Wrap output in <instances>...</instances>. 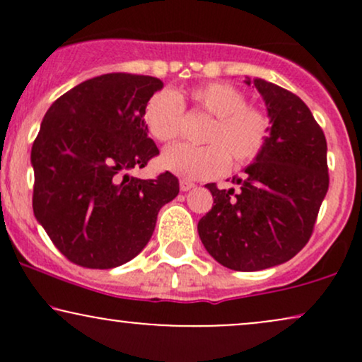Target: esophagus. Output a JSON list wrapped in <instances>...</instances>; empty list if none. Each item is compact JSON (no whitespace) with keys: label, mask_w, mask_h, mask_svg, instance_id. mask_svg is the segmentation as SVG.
<instances>
[{"label":"esophagus","mask_w":362,"mask_h":362,"mask_svg":"<svg viewBox=\"0 0 362 362\" xmlns=\"http://www.w3.org/2000/svg\"><path fill=\"white\" fill-rule=\"evenodd\" d=\"M194 187H195L194 182L187 180V178H182V180H180V190H182V192H187V190L194 189Z\"/></svg>","instance_id":"esophagus-1"}]
</instances>
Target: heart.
<instances>
[{
    "label": "heart",
    "mask_w": 362,
    "mask_h": 362,
    "mask_svg": "<svg viewBox=\"0 0 362 362\" xmlns=\"http://www.w3.org/2000/svg\"><path fill=\"white\" fill-rule=\"evenodd\" d=\"M213 117L202 141L206 146L173 144L161 155V165L178 177L204 180L221 175L233 167L255 161L271 138L272 120L259 107L247 103V95L230 83H206L187 93L160 91L144 109L149 134L160 143H172L180 136L184 103Z\"/></svg>",
    "instance_id": "heart-1"
}]
</instances>
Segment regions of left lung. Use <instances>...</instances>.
Returning <instances> with one entry per match:
<instances>
[{
	"instance_id": "8db88e82",
	"label": "left lung",
	"mask_w": 362,
	"mask_h": 362,
	"mask_svg": "<svg viewBox=\"0 0 362 362\" xmlns=\"http://www.w3.org/2000/svg\"><path fill=\"white\" fill-rule=\"evenodd\" d=\"M253 85L267 105L271 138L233 178L238 190L206 185L214 202L197 224L209 255L242 272L293 259L308 243L328 190L327 139L306 103L260 78Z\"/></svg>"
}]
</instances>
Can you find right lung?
Returning a JSON list of instances; mask_svg holds the SVG:
<instances>
[{
	"mask_svg": "<svg viewBox=\"0 0 362 362\" xmlns=\"http://www.w3.org/2000/svg\"><path fill=\"white\" fill-rule=\"evenodd\" d=\"M163 88L153 76L110 73L61 95L32 146L37 221L56 248L86 269H112L146 247L156 216L178 194L170 172L129 175L160 155L144 109Z\"/></svg>",
	"mask_w": 362,
	"mask_h": 362,
	"instance_id": "add662e5",
	"label": "right lung"
}]
</instances>
